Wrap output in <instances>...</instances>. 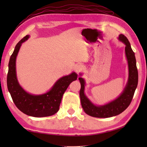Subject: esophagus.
Listing matches in <instances>:
<instances>
[{"label":"esophagus","mask_w":147,"mask_h":147,"mask_svg":"<svg viewBox=\"0 0 147 147\" xmlns=\"http://www.w3.org/2000/svg\"><path fill=\"white\" fill-rule=\"evenodd\" d=\"M83 69H84V67H83L82 65H81V64L77 65H76L75 68H74V70H75V71L78 74L79 73H80L81 71H82Z\"/></svg>","instance_id":"34e87169"}]
</instances>
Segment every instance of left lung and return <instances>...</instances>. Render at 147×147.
I'll return each instance as SVG.
<instances>
[{
    "mask_svg": "<svg viewBox=\"0 0 147 147\" xmlns=\"http://www.w3.org/2000/svg\"><path fill=\"white\" fill-rule=\"evenodd\" d=\"M119 40L125 45V54L128 65V79L127 84L122 93L115 100L109 102L102 106H96L88 98L85 90L86 82L80 77L78 80L81 84L80 90V97L81 104L85 113L94 117L108 118L116 116L121 113L128 108L131 103L138 83V72L136 66L135 53L131 48L128 39L123 34H120ZM82 76V74L80 73Z\"/></svg>",
    "mask_w": 147,
    "mask_h": 147,
    "instance_id": "obj_1",
    "label": "left lung"
}]
</instances>
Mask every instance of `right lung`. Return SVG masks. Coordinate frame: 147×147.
Segmentation results:
<instances>
[{"mask_svg":"<svg viewBox=\"0 0 147 147\" xmlns=\"http://www.w3.org/2000/svg\"><path fill=\"white\" fill-rule=\"evenodd\" d=\"M30 38L26 35L15 47L8 64L7 86L14 104L20 111L27 115L43 117L54 115L59 109L62 96L70 84L77 79L76 73L61 77L52 88L42 94H32L20 86L16 74V58L23 43Z\"/></svg>","mask_w":147,"mask_h":147,"instance_id":"add662e5","label":"right lung"}]
</instances>
